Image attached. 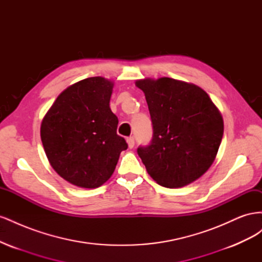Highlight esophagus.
<instances>
[{"label":"esophagus","mask_w":262,"mask_h":262,"mask_svg":"<svg viewBox=\"0 0 262 262\" xmlns=\"http://www.w3.org/2000/svg\"><path fill=\"white\" fill-rule=\"evenodd\" d=\"M126 143H128V146L130 148H132L134 146V138L133 137H129L126 138Z\"/></svg>","instance_id":"esophagus-1"}]
</instances>
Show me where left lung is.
Masks as SVG:
<instances>
[{
  "label": "left lung",
  "mask_w": 262,
  "mask_h": 262,
  "mask_svg": "<svg viewBox=\"0 0 262 262\" xmlns=\"http://www.w3.org/2000/svg\"><path fill=\"white\" fill-rule=\"evenodd\" d=\"M143 91L153 124V138L138 154L158 185L191 184L215 160L224 132L223 118L201 87L161 77L136 82Z\"/></svg>",
  "instance_id": "obj_1"
}]
</instances>
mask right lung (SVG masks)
Wrapping results in <instances>:
<instances>
[{
  "mask_svg": "<svg viewBox=\"0 0 262 262\" xmlns=\"http://www.w3.org/2000/svg\"><path fill=\"white\" fill-rule=\"evenodd\" d=\"M113 87L105 77L85 78L63 91L42 119L40 137L49 163L74 186L105 184L128 148L109 107Z\"/></svg>",
  "mask_w": 262,
  "mask_h": 262,
  "instance_id": "obj_1",
  "label": "right lung"
}]
</instances>
